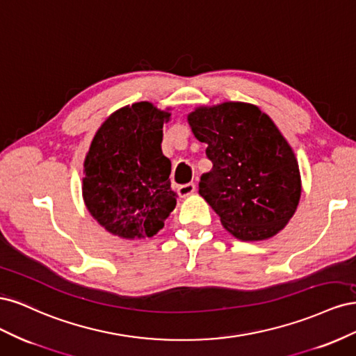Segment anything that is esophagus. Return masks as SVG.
Masks as SVG:
<instances>
[{"label": "esophagus", "instance_id": "esophagus-1", "mask_svg": "<svg viewBox=\"0 0 356 356\" xmlns=\"http://www.w3.org/2000/svg\"><path fill=\"white\" fill-rule=\"evenodd\" d=\"M195 190H196V186L193 184V182H188V184L179 186L177 191H178L179 197H188L190 195H193V193H195Z\"/></svg>", "mask_w": 356, "mask_h": 356}]
</instances>
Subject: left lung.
Here are the masks:
<instances>
[{
    "label": "left lung",
    "mask_w": 356,
    "mask_h": 356,
    "mask_svg": "<svg viewBox=\"0 0 356 356\" xmlns=\"http://www.w3.org/2000/svg\"><path fill=\"white\" fill-rule=\"evenodd\" d=\"M187 120L212 161L199 195L222 227L241 241L273 238L297 211L301 177L293 148L272 118L257 105L227 101L197 106Z\"/></svg>",
    "instance_id": "left-lung-1"
}]
</instances>
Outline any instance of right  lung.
<instances>
[{"label":"right lung","mask_w":356,"mask_h":356,"mask_svg":"<svg viewBox=\"0 0 356 356\" xmlns=\"http://www.w3.org/2000/svg\"><path fill=\"white\" fill-rule=\"evenodd\" d=\"M169 110L148 101L122 106L106 117L86 154V208L122 239L153 238L177 204L169 181L170 160L161 153Z\"/></svg>","instance_id":"obj_1"}]
</instances>
